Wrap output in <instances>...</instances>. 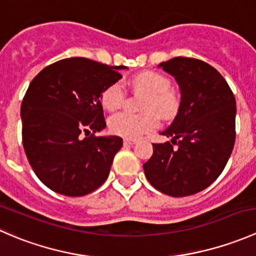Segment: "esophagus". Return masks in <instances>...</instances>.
<instances>
[{
    "instance_id": "esophagus-1",
    "label": "esophagus",
    "mask_w": 256,
    "mask_h": 256,
    "mask_svg": "<svg viewBox=\"0 0 256 256\" xmlns=\"http://www.w3.org/2000/svg\"><path fill=\"white\" fill-rule=\"evenodd\" d=\"M136 144V140H132V138H125L124 140V144Z\"/></svg>"
}]
</instances>
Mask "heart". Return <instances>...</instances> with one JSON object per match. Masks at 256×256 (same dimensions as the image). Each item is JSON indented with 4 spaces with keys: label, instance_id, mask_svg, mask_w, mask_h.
<instances>
[{
    "label": "heart",
    "instance_id": "heart-1",
    "mask_svg": "<svg viewBox=\"0 0 256 256\" xmlns=\"http://www.w3.org/2000/svg\"><path fill=\"white\" fill-rule=\"evenodd\" d=\"M132 86L136 92L146 94L144 102V114L121 112L114 114L109 118V128L116 135L128 138H136L144 134L154 130L158 126L157 114L164 118L176 115L180 99L174 90L170 89V80L154 72H144L132 79ZM125 89L121 82L110 85L102 94V105L108 110H116L124 104ZM154 112H152V110Z\"/></svg>",
    "mask_w": 256,
    "mask_h": 256
}]
</instances>
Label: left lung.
I'll list each match as a JSON object with an SVG mask.
<instances>
[{
  "label": "left lung",
  "instance_id": "obj_1",
  "mask_svg": "<svg viewBox=\"0 0 256 256\" xmlns=\"http://www.w3.org/2000/svg\"><path fill=\"white\" fill-rule=\"evenodd\" d=\"M158 68L172 76L180 102L171 125L161 132L170 142L154 144L144 176L156 190L184 197L206 190L226 167L236 141V98L216 69L194 58L176 56Z\"/></svg>",
  "mask_w": 256,
  "mask_h": 256
}]
</instances>
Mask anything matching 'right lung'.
Segmentation results:
<instances>
[{"label":"right lung","instance_id":"obj_1","mask_svg":"<svg viewBox=\"0 0 256 256\" xmlns=\"http://www.w3.org/2000/svg\"><path fill=\"white\" fill-rule=\"evenodd\" d=\"M124 69L76 56L50 64L30 82L20 106L23 147L54 192L79 197L106 180L122 138L94 134L106 126L102 94Z\"/></svg>","mask_w":256,"mask_h":256}]
</instances>
